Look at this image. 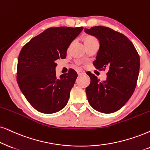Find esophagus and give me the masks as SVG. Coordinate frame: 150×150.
<instances>
[{
  "label": "esophagus",
  "mask_w": 150,
  "mask_h": 150,
  "mask_svg": "<svg viewBox=\"0 0 150 150\" xmlns=\"http://www.w3.org/2000/svg\"><path fill=\"white\" fill-rule=\"evenodd\" d=\"M77 73L78 74V75H83V74H84V72L81 71V70H78V71H77Z\"/></svg>",
  "instance_id": "esophagus-1"
}]
</instances>
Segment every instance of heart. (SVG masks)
<instances>
[{
  "label": "heart",
  "instance_id": "obj_1",
  "mask_svg": "<svg viewBox=\"0 0 150 150\" xmlns=\"http://www.w3.org/2000/svg\"><path fill=\"white\" fill-rule=\"evenodd\" d=\"M94 39H95L94 37H87V38H86V40H85V41H88V40H94Z\"/></svg>",
  "mask_w": 150,
  "mask_h": 150
}]
</instances>
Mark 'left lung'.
<instances>
[{"label":"left lung","instance_id":"8db88e82","mask_svg":"<svg viewBox=\"0 0 150 150\" xmlns=\"http://www.w3.org/2000/svg\"><path fill=\"white\" fill-rule=\"evenodd\" d=\"M100 41L93 62L98 69H109L107 79L100 81L88 72L91 83L86 88L90 105L99 112L111 113L121 109L135 90L139 74L140 57L135 47L124 35L104 26L84 28Z\"/></svg>","mask_w":150,"mask_h":150}]
</instances>
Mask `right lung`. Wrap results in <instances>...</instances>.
Wrapping results in <instances>:
<instances>
[{
	"mask_svg": "<svg viewBox=\"0 0 150 150\" xmlns=\"http://www.w3.org/2000/svg\"><path fill=\"white\" fill-rule=\"evenodd\" d=\"M83 27L50 28L23 47L17 65V82L28 102L43 113L64 109L77 77L76 71L57 77L56 61L66 57V51Z\"/></svg>",
	"mask_w": 150,
	"mask_h": 150,
	"instance_id": "right-lung-1",
	"label": "right lung"
}]
</instances>
